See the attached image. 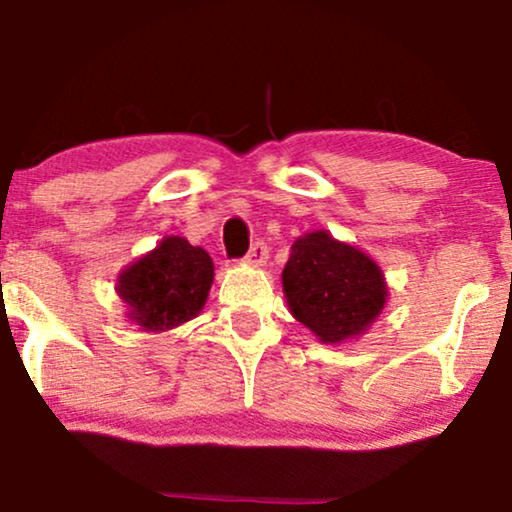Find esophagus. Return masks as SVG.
I'll list each match as a JSON object with an SVG mask.
<instances>
[{"instance_id": "1", "label": "esophagus", "mask_w": 512, "mask_h": 512, "mask_svg": "<svg viewBox=\"0 0 512 512\" xmlns=\"http://www.w3.org/2000/svg\"><path fill=\"white\" fill-rule=\"evenodd\" d=\"M269 260V245L264 241H255L250 245L248 255H245V262L252 264V267H264Z\"/></svg>"}]
</instances>
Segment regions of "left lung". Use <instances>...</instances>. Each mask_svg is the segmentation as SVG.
I'll use <instances>...</instances> for the list:
<instances>
[{"mask_svg":"<svg viewBox=\"0 0 512 512\" xmlns=\"http://www.w3.org/2000/svg\"><path fill=\"white\" fill-rule=\"evenodd\" d=\"M283 290L292 316L327 344L360 335L386 302L377 264L325 231H313L292 245Z\"/></svg>","mask_w":512,"mask_h":512,"instance_id":"obj_1","label":"left lung"}]
</instances>
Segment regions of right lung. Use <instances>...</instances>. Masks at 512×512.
I'll use <instances>...</instances> for the list:
<instances>
[{
  "instance_id": "obj_1",
  "label": "right lung",
  "mask_w": 512,
  "mask_h": 512,
  "mask_svg": "<svg viewBox=\"0 0 512 512\" xmlns=\"http://www.w3.org/2000/svg\"><path fill=\"white\" fill-rule=\"evenodd\" d=\"M213 283V260L180 236L163 238L119 278V295L145 330H166L192 320Z\"/></svg>"
}]
</instances>
